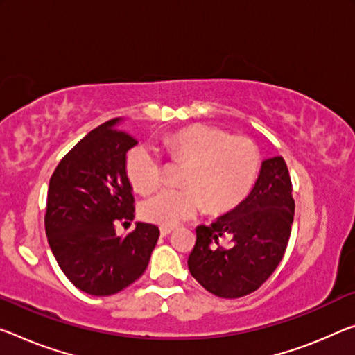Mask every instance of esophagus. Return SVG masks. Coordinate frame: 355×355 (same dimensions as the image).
<instances>
[{
  "label": "esophagus",
  "mask_w": 355,
  "mask_h": 355,
  "mask_svg": "<svg viewBox=\"0 0 355 355\" xmlns=\"http://www.w3.org/2000/svg\"><path fill=\"white\" fill-rule=\"evenodd\" d=\"M173 230V227H168V226H161L159 227V232H161V237H167L168 234H171Z\"/></svg>",
  "instance_id": "1"
}]
</instances>
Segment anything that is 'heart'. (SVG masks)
Here are the masks:
<instances>
[{
	"instance_id": "b5f03b06",
	"label": "heart",
	"mask_w": 355,
	"mask_h": 355,
	"mask_svg": "<svg viewBox=\"0 0 355 355\" xmlns=\"http://www.w3.org/2000/svg\"><path fill=\"white\" fill-rule=\"evenodd\" d=\"M168 159L184 164L182 189H161L140 205L150 223L175 226L202 210L204 202L213 213L237 207L256 182L261 155L257 145L243 136L196 123L168 132L162 139ZM126 177L134 191L148 194L161 183V166L147 148L136 147L126 156Z\"/></svg>"
}]
</instances>
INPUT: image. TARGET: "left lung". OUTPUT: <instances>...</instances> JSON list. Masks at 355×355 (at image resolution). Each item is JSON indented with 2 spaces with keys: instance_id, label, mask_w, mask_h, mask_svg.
I'll return each instance as SVG.
<instances>
[{
  "instance_id": "8db88e82",
  "label": "left lung",
  "mask_w": 355,
  "mask_h": 355,
  "mask_svg": "<svg viewBox=\"0 0 355 355\" xmlns=\"http://www.w3.org/2000/svg\"><path fill=\"white\" fill-rule=\"evenodd\" d=\"M295 202L281 156L261 166L248 198L210 226H198L188 268L198 283L223 299H239L261 288L284 256ZM223 238L230 239L226 249Z\"/></svg>"
}]
</instances>
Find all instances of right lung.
I'll use <instances>...</instances> for the list:
<instances>
[{"label": "right lung", "mask_w": 355, "mask_h": 355, "mask_svg": "<svg viewBox=\"0 0 355 355\" xmlns=\"http://www.w3.org/2000/svg\"><path fill=\"white\" fill-rule=\"evenodd\" d=\"M118 123L114 118L89 131L60 161L44 218L60 268L77 289L98 297L116 294L142 277L159 239V229L147 223H136L126 237L115 232L116 223L134 219L126 153L137 144Z\"/></svg>", "instance_id": "right-lung-1"}]
</instances>
